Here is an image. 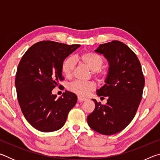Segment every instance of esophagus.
Instances as JSON below:
<instances>
[{
  "label": "esophagus",
  "mask_w": 160,
  "mask_h": 160,
  "mask_svg": "<svg viewBox=\"0 0 160 160\" xmlns=\"http://www.w3.org/2000/svg\"><path fill=\"white\" fill-rule=\"evenodd\" d=\"M78 101H79V102H84V101H86V100H87V99L85 98V97H82L80 96H78Z\"/></svg>",
  "instance_id": "1"
}]
</instances>
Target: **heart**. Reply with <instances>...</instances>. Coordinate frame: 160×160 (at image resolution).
<instances>
[{
	"label": "heart",
	"mask_w": 160,
	"mask_h": 160,
	"mask_svg": "<svg viewBox=\"0 0 160 160\" xmlns=\"http://www.w3.org/2000/svg\"><path fill=\"white\" fill-rule=\"evenodd\" d=\"M80 60L85 63L89 69L93 71V73L97 76L103 75L101 68L104 60L101 56L95 53L88 52L82 54L80 56ZM75 68V60L72 56L65 59L62 64V72L66 77H71ZM95 84L92 81L82 82V81H75L69 85V90L80 96H87L95 89Z\"/></svg>",
	"instance_id": "heart-1"
}]
</instances>
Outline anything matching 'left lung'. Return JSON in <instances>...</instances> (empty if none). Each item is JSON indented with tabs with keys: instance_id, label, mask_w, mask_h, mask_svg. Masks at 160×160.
Segmentation results:
<instances>
[{
	"instance_id": "left-lung-1",
	"label": "left lung",
	"mask_w": 160,
	"mask_h": 160,
	"mask_svg": "<svg viewBox=\"0 0 160 160\" xmlns=\"http://www.w3.org/2000/svg\"><path fill=\"white\" fill-rule=\"evenodd\" d=\"M94 51L102 54L109 63L105 85L97 90L99 97H107V102L103 105L92 99L95 109L88 115V123L100 134L113 135L133 119L142 99L144 76L137 56L123 42L100 44Z\"/></svg>"
}]
</instances>
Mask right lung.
I'll use <instances>...</instances> for the list:
<instances>
[{
    "label": "right lung",
    "mask_w": 160,
    "mask_h": 160,
    "mask_svg": "<svg viewBox=\"0 0 160 160\" xmlns=\"http://www.w3.org/2000/svg\"><path fill=\"white\" fill-rule=\"evenodd\" d=\"M80 47L39 42L21 58L15 82L18 102L26 120L38 131L47 132L61 128L70 110L76 104L75 94L65 91L56 98L52 90L64 79L63 62Z\"/></svg>",
    "instance_id": "right-lung-1"
}]
</instances>
